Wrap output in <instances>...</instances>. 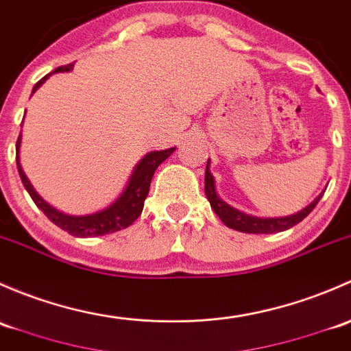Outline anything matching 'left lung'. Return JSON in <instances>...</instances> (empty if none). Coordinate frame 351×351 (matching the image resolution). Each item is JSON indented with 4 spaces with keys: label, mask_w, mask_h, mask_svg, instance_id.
Returning <instances> with one entry per match:
<instances>
[{
    "label": "left lung",
    "mask_w": 351,
    "mask_h": 351,
    "mask_svg": "<svg viewBox=\"0 0 351 351\" xmlns=\"http://www.w3.org/2000/svg\"><path fill=\"white\" fill-rule=\"evenodd\" d=\"M204 193L206 196H208V201L209 204H211L213 211L219 216V219H221L228 228L243 231V233H279V231L292 228V226H295L298 223H301L302 219H304L306 216L316 208V204L319 202L321 196H323V193H321L309 206H306L302 211L295 213V215L284 216V218H255V216L245 215V213L231 208L230 204H226V202L216 194L215 177H213L211 171H209V160H208V165H206Z\"/></svg>",
    "instance_id": "1"
}]
</instances>
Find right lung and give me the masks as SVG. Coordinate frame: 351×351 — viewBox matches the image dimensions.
Wrapping results in <instances>:
<instances>
[{"label":"right lung","instance_id":"obj_1","mask_svg":"<svg viewBox=\"0 0 351 351\" xmlns=\"http://www.w3.org/2000/svg\"><path fill=\"white\" fill-rule=\"evenodd\" d=\"M72 67H74V64H69V66L57 67L53 72L71 71ZM49 75H45V77L40 79V81L34 86V93L40 88ZM20 143H21V133L20 136H18V142H16V165H18V172H20L21 182H23L25 189L28 191V194H30V197L34 199L35 204L45 213V216L53 223V225H57L59 228L67 231V233L74 234V237H81V238L99 237V234L114 233V231L118 230L128 228V226L132 225L140 215H142L143 202H145V197L149 196L152 177H154L157 167L169 157V155H172V152L176 150L174 147V149L150 152V154H147L145 157L136 164V167L133 169V174L128 179V184H126L121 196L118 197L113 204L108 206L106 209L97 211L95 215L71 216V215H66V213L57 211L56 208H52V206H50L49 202L43 201L37 194V191L34 189V186L30 184L28 177L25 176L23 169H21L20 165V157H18V155H20Z\"/></svg>","mask_w":351,"mask_h":351}]
</instances>
